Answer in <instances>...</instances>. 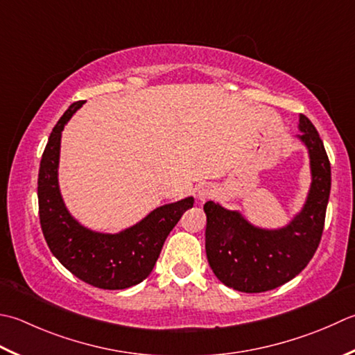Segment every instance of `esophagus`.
<instances>
[{"label":"esophagus","mask_w":355,"mask_h":355,"mask_svg":"<svg viewBox=\"0 0 355 355\" xmlns=\"http://www.w3.org/2000/svg\"><path fill=\"white\" fill-rule=\"evenodd\" d=\"M214 192H215L214 186H211V184H201V186L198 187V189H197V197H198L201 201H205L206 198L212 197Z\"/></svg>","instance_id":"esophagus-1"}]
</instances>
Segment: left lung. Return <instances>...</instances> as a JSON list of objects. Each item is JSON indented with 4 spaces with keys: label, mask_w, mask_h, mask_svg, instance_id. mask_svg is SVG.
<instances>
[{
    "label": "left lung",
    "mask_w": 355,
    "mask_h": 355,
    "mask_svg": "<svg viewBox=\"0 0 355 355\" xmlns=\"http://www.w3.org/2000/svg\"><path fill=\"white\" fill-rule=\"evenodd\" d=\"M311 158L312 184L303 211L280 231L254 227L239 212L214 201L206 212V255L217 279L240 293H266L293 280L308 266L322 240L331 191V163L320 135L306 115L300 114Z\"/></svg>",
    "instance_id": "obj_1"
}]
</instances>
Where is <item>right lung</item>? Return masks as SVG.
Segmentation results:
<instances>
[{
	"mask_svg": "<svg viewBox=\"0 0 355 355\" xmlns=\"http://www.w3.org/2000/svg\"><path fill=\"white\" fill-rule=\"evenodd\" d=\"M85 101L69 106L51 132L38 172L40 223L51 252L67 270L100 289H126L148 277L162 252L164 240L193 198L164 205L140 223L115 235L80 226L67 212L58 187L61 130Z\"/></svg>",
	"mask_w": 355,
	"mask_h": 355,
	"instance_id": "obj_1",
	"label": "right lung"
}]
</instances>
